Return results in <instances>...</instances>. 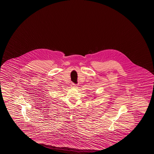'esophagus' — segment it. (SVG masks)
Returning <instances> with one entry per match:
<instances>
[{"instance_id": "1", "label": "esophagus", "mask_w": 154, "mask_h": 154, "mask_svg": "<svg viewBox=\"0 0 154 154\" xmlns=\"http://www.w3.org/2000/svg\"><path fill=\"white\" fill-rule=\"evenodd\" d=\"M72 87L74 88H79V87L77 86V85L74 84H72Z\"/></svg>"}]
</instances>
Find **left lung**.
I'll return each mask as SVG.
<instances>
[{
	"instance_id": "obj_1",
	"label": "left lung",
	"mask_w": 154,
	"mask_h": 154,
	"mask_svg": "<svg viewBox=\"0 0 154 154\" xmlns=\"http://www.w3.org/2000/svg\"><path fill=\"white\" fill-rule=\"evenodd\" d=\"M95 98V97H94V98Z\"/></svg>"
}]
</instances>
